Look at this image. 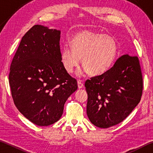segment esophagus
Returning <instances> with one entry per match:
<instances>
[{
    "instance_id": "esophagus-1",
    "label": "esophagus",
    "mask_w": 153,
    "mask_h": 153,
    "mask_svg": "<svg viewBox=\"0 0 153 153\" xmlns=\"http://www.w3.org/2000/svg\"><path fill=\"white\" fill-rule=\"evenodd\" d=\"M77 86H78V88H84V83H83L82 80H77Z\"/></svg>"
}]
</instances>
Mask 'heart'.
<instances>
[{"mask_svg": "<svg viewBox=\"0 0 153 153\" xmlns=\"http://www.w3.org/2000/svg\"><path fill=\"white\" fill-rule=\"evenodd\" d=\"M118 53L117 45L111 36L90 30L77 32L71 41V47L65 45L61 51V61L64 69L71 74L82 66L92 76L107 71L112 66Z\"/></svg>", "mask_w": 153, "mask_h": 153, "instance_id": "b5f03b06", "label": "heart"}]
</instances>
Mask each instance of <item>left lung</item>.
Masks as SVG:
<instances>
[{"label":"left lung","mask_w":153,"mask_h":153,"mask_svg":"<svg viewBox=\"0 0 153 153\" xmlns=\"http://www.w3.org/2000/svg\"><path fill=\"white\" fill-rule=\"evenodd\" d=\"M85 87L91 123L100 128L121 123L141 99L143 79L138 56H121L104 74L87 79Z\"/></svg>","instance_id":"left-lung-1"}]
</instances>
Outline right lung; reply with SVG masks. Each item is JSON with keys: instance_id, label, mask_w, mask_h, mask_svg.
Wrapping results in <instances>:
<instances>
[{"instance_id": "obj_1", "label": "right lung", "mask_w": 153, "mask_h": 153, "mask_svg": "<svg viewBox=\"0 0 153 153\" xmlns=\"http://www.w3.org/2000/svg\"><path fill=\"white\" fill-rule=\"evenodd\" d=\"M61 31L35 25L25 33L13 59L9 76L17 109L31 122L47 126L56 122L77 80L64 69Z\"/></svg>"}]
</instances>
